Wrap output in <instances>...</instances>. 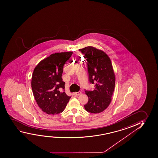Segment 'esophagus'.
I'll list each match as a JSON object with an SVG mask.
<instances>
[{"label":"esophagus","instance_id":"obj_1","mask_svg":"<svg viewBox=\"0 0 158 158\" xmlns=\"http://www.w3.org/2000/svg\"><path fill=\"white\" fill-rule=\"evenodd\" d=\"M81 92L80 91H79V92H75L74 93H73V94L75 95H79L81 94Z\"/></svg>","mask_w":158,"mask_h":158}]
</instances>
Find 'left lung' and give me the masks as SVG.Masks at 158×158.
I'll use <instances>...</instances> for the list:
<instances>
[{
	"mask_svg": "<svg viewBox=\"0 0 158 158\" xmlns=\"http://www.w3.org/2000/svg\"><path fill=\"white\" fill-rule=\"evenodd\" d=\"M79 51L87 61L89 82L95 84L94 90H85L88 97L85 109L90 113H101L110 105L114 89L115 75L111 59L104 51L92 46Z\"/></svg>",
	"mask_w": 158,
	"mask_h": 158,
	"instance_id": "left-lung-1",
	"label": "left lung"
}]
</instances>
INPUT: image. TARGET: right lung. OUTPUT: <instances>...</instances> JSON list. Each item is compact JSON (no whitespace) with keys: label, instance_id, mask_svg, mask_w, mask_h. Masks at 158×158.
Instances as JSON below:
<instances>
[{"label":"right lung","instance_id":"1","mask_svg":"<svg viewBox=\"0 0 158 158\" xmlns=\"http://www.w3.org/2000/svg\"><path fill=\"white\" fill-rule=\"evenodd\" d=\"M72 54L73 52L51 54L40 61L33 71L31 89L34 97L38 106L48 114L62 112L70 99L64 92L65 83L61 75L64 65Z\"/></svg>","mask_w":158,"mask_h":158}]
</instances>
